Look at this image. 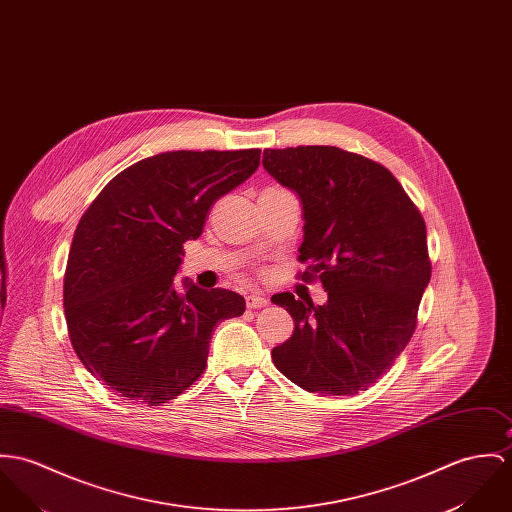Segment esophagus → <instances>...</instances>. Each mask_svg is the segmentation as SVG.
<instances>
[{"mask_svg":"<svg viewBox=\"0 0 512 512\" xmlns=\"http://www.w3.org/2000/svg\"><path fill=\"white\" fill-rule=\"evenodd\" d=\"M246 305L250 309H260V307L268 305V299L264 295H260V293H250V295H246Z\"/></svg>","mask_w":512,"mask_h":512,"instance_id":"34e87169","label":"esophagus"}]
</instances>
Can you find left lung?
<instances>
[{"instance_id":"8db88e82","label":"left lung","mask_w":512,"mask_h":512,"mask_svg":"<svg viewBox=\"0 0 512 512\" xmlns=\"http://www.w3.org/2000/svg\"><path fill=\"white\" fill-rule=\"evenodd\" d=\"M262 166L299 197L303 276L328 293L325 305L272 297L295 323L272 360L311 393L366 391L415 332L430 281L424 219L387 168L336 146L266 148Z\"/></svg>"}]
</instances>
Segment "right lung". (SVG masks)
I'll list each match as a JSON object with an SVG mask.
<instances>
[{"instance_id":"1","label":"right lung","mask_w":512,"mask_h":512,"mask_svg":"<svg viewBox=\"0 0 512 512\" xmlns=\"http://www.w3.org/2000/svg\"><path fill=\"white\" fill-rule=\"evenodd\" d=\"M260 150H172L117 174L72 238L64 315L95 379L127 401L160 405L203 373L213 328L240 317L244 297L174 285L184 244L203 233L213 203L250 178Z\"/></svg>"}]
</instances>
